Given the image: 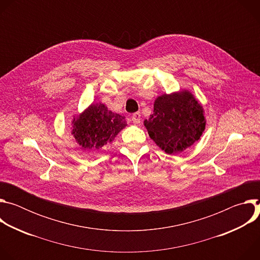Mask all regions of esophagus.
Segmentation results:
<instances>
[{
  "label": "esophagus",
  "mask_w": 260,
  "mask_h": 260,
  "mask_svg": "<svg viewBox=\"0 0 260 260\" xmlns=\"http://www.w3.org/2000/svg\"><path fill=\"white\" fill-rule=\"evenodd\" d=\"M132 120H133V122L135 124H139L141 122V114H140V112L134 113L133 116H132Z\"/></svg>",
  "instance_id": "34e87169"
}]
</instances>
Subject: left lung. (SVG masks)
Returning a JSON list of instances; mask_svg holds the SVG:
<instances>
[{
	"label": "left lung",
	"instance_id": "1",
	"mask_svg": "<svg viewBox=\"0 0 260 260\" xmlns=\"http://www.w3.org/2000/svg\"><path fill=\"white\" fill-rule=\"evenodd\" d=\"M144 124L149 137L168 154L180 153L205 129L202 106L188 91L164 94L154 102L153 114Z\"/></svg>",
	"mask_w": 260,
	"mask_h": 260
}]
</instances>
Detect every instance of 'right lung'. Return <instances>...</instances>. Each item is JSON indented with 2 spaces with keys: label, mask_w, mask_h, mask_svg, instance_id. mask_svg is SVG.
<instances>
[{
  "label": "right lung",
  "mask_w": 260,
  "mask_h": 260,
  "mask_svg": "<svg viewBox=\"0 0 260 260\" xmlns=\"http://www.w3.org/2000/svg\"><path fill=\"white\" fill-rule=\"evenodd\" d=\"M125 126L124 116L112 113L103 104H95L73 120L72 134L83 149H100Z\"/></svg>",
  "instance_id": "obj_1"
}]
</instances>
